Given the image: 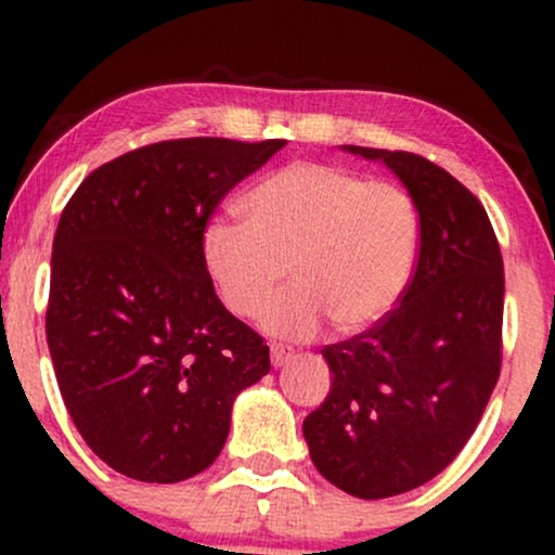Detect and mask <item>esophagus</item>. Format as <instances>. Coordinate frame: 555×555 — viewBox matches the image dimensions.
Wrapping results in <instances>:
<instances>
[{"label": "esophagus", "mask_w": 555, "mask_h": 555, "mask_svg": "<svg viewBox=\"0 0 555 555\" xmlns=\"http://www.w3.org/2000/svg\"><path fill=\"white\" fill-rule=\"evenodd\" d=\"M292 360V352L289 349H284L282 344H271V365L273 367H282L286 362Z\"/></svg>", "instance_id": "obj_1"}]
</instances>
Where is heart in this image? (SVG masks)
Listing matches in <instances>:
<instances>
[{
	"mask_svg": "<svg viewBox=\"0 0 555 555\" xmlns=\"http://www.w3.org/2000/svg\"><path fill=\"white\" fill-rule=\"evenodd\" d=\"M245 227L211 221L201 260L229 313H263L284 339H313L334 323L344 336L373 328L404 295L420 247V214L397 182L297 162L263 177L240 203Z\"/></svg>",
	"mask_w": 555,
	"mask_h": 555,
	"instance_id": "b5f03b06",
	"label": "heart"
}]
</instances>
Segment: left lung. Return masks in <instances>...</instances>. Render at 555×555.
I'll use <instances>...</instances> for the list:
<instances>
[{"label":"left lung","mask_w":555,"mask_h":555,"mask_svg":"<svg viewBox=\"0 0 555 555\" xmlns=\"http://www.w3.org/2000/svg\"><path fill=\"white\" fill-rule=\"evenodd\" d=\"M344 149L384 162L420 214L399 308L323 349L331 391L302 423L318 473L373 501L443 473L480 423L501 373L503 260L482 203L449 171L406 151Z\"/></svg>","instance_id":"1"}]
</instances>
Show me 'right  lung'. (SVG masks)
<instances>
[{
    "instance_id": "right-lung-1",
    "label": "right lung",
    "mask_w": 555,
    "mask_h": 555,
    "mask_svg": "<svg viewBox=\"0 0 555 555\" xmlns=\"http://www.w3.org/2000/svg\"><path fill=\"white\" fill-rule=\"evenodd\" d=\"M286 140L182 138L104 164L54 234L47 341L82 441L132 480L180 482L224 449L232 404L271 371L216 297L201 234Z\"/></svg>"
}]
</instances>
